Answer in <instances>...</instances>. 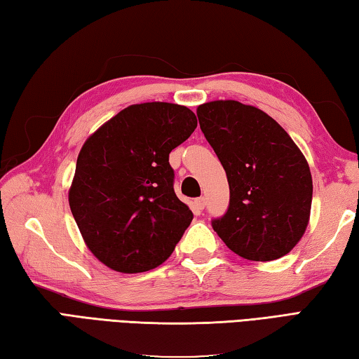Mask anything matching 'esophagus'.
<instances>
[{
  "mask_svg": "<svg viewBox=\"0 0 359 359\" xmlns=\"http://www.w3.org/2000/svg\"><path fill=\"white\" fill-rule=\"evenodd\" d=\"M194 205H195V208L198 209V211H201V209H205V206H206V198H205V197L195 198V200H194Z\"/></svg>",
  "mask_w": 359,
  "mask_h": 359,
  "instance_id": "1",
  "label": "esophagus"
}]
</instances>
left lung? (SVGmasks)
<instances>
[{
  "label": "left lung",
  "mask_w": 359,
  "mask_h": 359,
  "mask_svg": "<svg viewBox=\"0 0 359 359\" xmlns=\"http://www.w3.org/2000/svg\"><path fill=\"white\" fill-rule=\"evenodd\" d=\"M200 128L226 172L229 205L211 225L226 247L252 261L287 255L308 226L313 178L289 134L239 101L198 106Z\"/></svg>",
  "instance_id": "left-lung-1"
}]
</instances>
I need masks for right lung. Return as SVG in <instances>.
<instances>
[{
	"label": "right lung",
	"instance_id": "obj_1",
	"mask_svg": "<svg viewBox=\"0 0 359 359\" xmlns=\"http://www.w3.org/2000/svg\"><path fill=\"white\" fill-rule=\"evenodd\" d=\"M195 128L186 106L133 104L81 148L70 209L87 247L107 267L147 272L173 253L194 214L175 194L168 154Z\"/></svg>",
	"mask_w": 359,
	"mask_h": 359
}]
</instances>
